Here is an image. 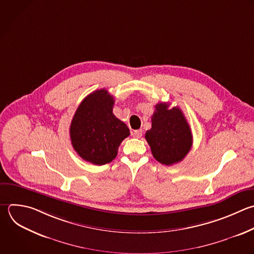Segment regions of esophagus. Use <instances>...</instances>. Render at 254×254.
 Instances as JSON below:
<instances>
[{
	"label": "esophagus",
	"mask_w": 254,
	"mask_h": 254,
	"mask_svg": "<svg viewBox=\"0 0 254 254\" xmlns=\"http://www.w3.org/2000/svg\"><path fill=\"white\" fill-rule=\"evenodd\" d=\"M134 138H141L142 137V130H135L132 133Z\"/></svg>",
	"instance_id": "34e87169"
}]
</instances>
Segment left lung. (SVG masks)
Returning a JSON list of instances; mask_svg holds the SVG:
<instances>
[{"instance_id":"left-lung-1","label":"left lung","mask_w":254,"mask_h":254,"mask_svg":"<svg viewBox=\"0 0 254 254\" xmlns=\"http://www.w3.org/2000/svg\"><path fill=\"white\" fill-rule=\"evenodd\" d=\"M169 107L166 102L155 105L152 128L145 134L154 158L166 166L181 162L192 144L191 131L182 110Z\"/></svg>"}]
</instances>
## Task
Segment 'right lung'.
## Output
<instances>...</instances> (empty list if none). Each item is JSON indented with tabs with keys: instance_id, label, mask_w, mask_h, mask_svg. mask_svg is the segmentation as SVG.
Returning <instances> with one entry per match:
<instances>
[{
	"instance_id": "1",
	"label": "right lung",
	"mask_w": 254,
	"mask_h": 254,
	"mask_svg": "<svg viewBox=\"0 0 254 254\" xmlns=\"http://www.w3.org/2000/svg\"><path fill=\"white\" fill-rule=\"evenodd\" d=\"M114 97L105 89L87 95L71 124L70 140L76 153L94 165H105L117 156L121 142L130 135L127 125L113 114Z\"/></svg>"
}]
</instances>
